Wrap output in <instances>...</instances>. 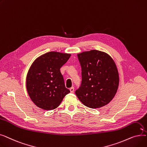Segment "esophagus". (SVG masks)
<instances>
[{
    "mask_svg": "<svg viewBox=\"0 0 147 147\" xmlns=\"http://www.w3.org/2000/svg\"><path fill=\"white\" fill-rule=\"evenodd\" d=\"M69 90H70V92H71V93H73V92H74V87H71L70 89H69Z\"/></svg>",
    "mask_w": 147,
    "mask_h": 147,
    "instance_id": "esophagus-1",
    "label": "esophagus"
}]
</instances>
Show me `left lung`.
<instances>
[{
    "mask_svg": "<svg viewBox=\"0 0 147 147\" xmlns=\"http://www.w3.org/2000/svg\"><path fill=\"white\" fill-rule=\"evenodd\" d=\"M82 67L81 86L76 95L85 106L98 109L109 104L119 84V75L115 62L106 52L98 50L78 54Z\"/></svg>",
    "mask_w": 147,
    "mask_h": 147,
    "instance_id": "1",
    "label": "left lung"
}]
</instances>
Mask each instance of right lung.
<instances>
[{
	"mask_svg": "<svg viewBox=\"0 0 147 147\" xmlns=\"http://www.w3.org/2000/svg\"><path fill=\"white\" fill-rule=\"evenodd\" d=\"M70 53L52 51L37 58L26 77L27 93L33 102L45 110L57 109L70 91L65 86L60 68Z\"/></svg>",
	"mask_w": 147,
	"mask_h": 147,
	"instance_id": "obj_1",
	"label": "right lung"
}]
</instances>
